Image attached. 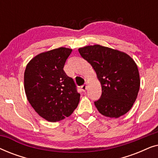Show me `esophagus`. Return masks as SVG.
<instances>
[{"instance_id":"34e87169","label":"esophagus","mask_w":158,"mask_h":158,"mask_svg":"<svg viewBox=\"0 0 158 158\" xmlns=\"http://www.w3.org/2000/svg\"><path fill=\"white\" fill-rule=\"evenodd\" d=\"M86 89H87V84H85V85L81 86V90H83V92H85Z\"/></svg>"}]
</instances>
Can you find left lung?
<instances>
[{
    "label": "left lung",
    "mask_w": 158,
    "mask_h": 158,
    "mask_svg": "<svg viewBox=\"0 0 158 158\" xmlns=\"http://www.w3.org/2000/svg\"><path fill=\"white\" fill-rule=\"evenodd\" d=\"M91 64L101 83L102 94L94 102L102 115L118 118L131 109L140 86L139 73L132 58L124 52L99 44L78 49Z\"/></svg>",
    "instance_id": "1"
}]
</instances>
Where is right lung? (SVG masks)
<instances>
[{"label": "right lung", "instance_id": "right-lung-1", "mask_svg": "<svg viewBox=\"0 0 158 158\" xmlns=\"http://www.w3.org/2000/svg\"><path fill=\"white\" fill-rule=\"evenodd\" d=\"M72 49L60 47L36 55L24 72L27 100L44 119L56 122L70 116L80 101L74 81L63 70Z\"/></svg>", "mask_w": 158, "mask_h": 158}]
</instances>
